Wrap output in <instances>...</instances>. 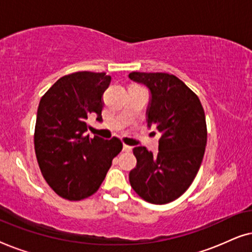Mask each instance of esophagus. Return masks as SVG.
<instances>
[{
  "label": "esophagus",
  "mask_w": 252,
  "mask_h": 252,
  "mask_svg": "<svg viewBox=\"0 0 252 252\" xmlns=\"http://www.w3.org/2000/svg\"><path fill=\"white\" fill-rule=\"evenodd\" d=\"M123 150L125 151V153H129V151L132 150V147L127 146V144H124V147H123Z\"/></svg>",
  "instance_id": "34e87169"
}]
</instances>
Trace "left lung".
<instances>
[{
    "instance_id": "1",
    "label": "left lung",
    "mask_w": 252,
    "mask_h": 252,
    "mask_svg": "<svg viewBox=\"0 0 252 252\" xmlns=\"http://www.w3.org/2000/svg\"><path fill=\"white\" fill-rule=\"evenodd\" d=\"M128 77L150 89L148 126L161 134L156 156L144 147L133 149L137 164L129 172L130 186L144 201L166 204L190 187L202 164L208 141L204 109L173 74L132 72Z\"/></svg>"
}]
</instances>
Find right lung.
Masks as SVG:
<instances>
[{
	"mask_svg": "<svg viewBox=\"0 0 252 252\" xmlns=\"http://www.w3.org/2000/svg\"><path fill=\"white\" fill-rule=\"evenodd\" d=\"M110 82L104 72H74L58 79L39 103L34 130L37 163L47 184L68 201L95 194L123 149L118 137L85 135L88 117L102 120L103 94Z\"/></svg>",
	"mask_w": 252,
	"mask_h": 252,
	"instance_id": "right-lung-1",
	"label": "right lung"
}]
</instances>
